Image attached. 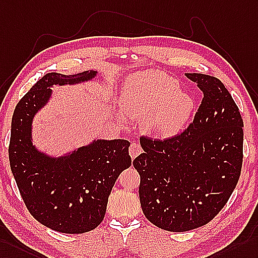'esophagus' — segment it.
<instances>
[{
    "instance_id": "1",
    "label": "esophagus",
    "mask_w": 258,
    "mask_h": 258,
    "mask_svg": "<svg viewBox=\"0 0 258 258\" xmlns=\"http://www.w3.org/2000/svg\"><path fill=\"white\" fill-rule=\"evenodd\" d=\"M142 153V148L141 146L138 142H133L131 143V146L129 148V154L131 156V159H135L137 158L138 155Z\"/></svg>"
}]
</instances>
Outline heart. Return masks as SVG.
<instances>
[{
  "label": "heart",
  "mask_w": 258,
  "mask_h": 258,
  "mask_svg": "<svg viewBox=\"0 0 258 258\" xmlns=\"http://www.w3.org/2000/svg\"><path fill=\"white\" fill-rule=\"evenodd\" d=\"M121 107L143 121L147 133L161 138L176 135L189 116L192 102L178 92L172 78L161 72H143L129 78L123 85Z\"/></svg>",
  "instance_id": "1"
}]
</instances>
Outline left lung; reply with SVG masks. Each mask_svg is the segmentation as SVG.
Segmentation results:
<instances>
[{
  "label": "left lung",
  "instance_id": "8db88e82",
  "mask_svg": "<svg viewBox=\"0 0 258 258\" xmlns=\"http://www.w3.org/2000/svg\"><path fill=\"white\" fill-rule=\"evenodd\" d=\"M204 93L192 122L164 140L142 136L140 175L144 216L160 229L185 232L210 222L228 203L241 175L243 120L219 79L186 73Z\"/></svg>",
  "mask_w": 258,
  "mask_h": 258
}]
</instances>
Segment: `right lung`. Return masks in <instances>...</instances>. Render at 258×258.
Instances as JSON below:
<instances>
[{
  "instance_id": "1",
  "label": "right lung",
  "mask_w": 258,
  "mask_h": 258,
  "mask_svg": "<svg viewBox=\"0 0 258 258\" xmlns=\"http://www.w3.org/2000/svg\"><path fill=\"white\" fill-rule=\"evenodd\" d=\"M96 73H47L18 102L12 118L9 158L21 196L37 221L61 233L98 227L116 179L131 165L127 140H96L61 158L39 152L31 142L33 118L51 96L50 87L78 84Z\"/></svg>"
}]
</instances>
